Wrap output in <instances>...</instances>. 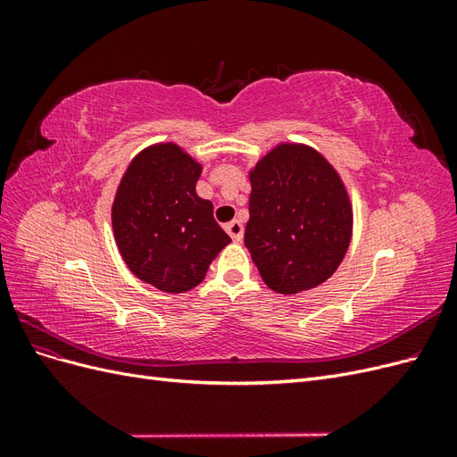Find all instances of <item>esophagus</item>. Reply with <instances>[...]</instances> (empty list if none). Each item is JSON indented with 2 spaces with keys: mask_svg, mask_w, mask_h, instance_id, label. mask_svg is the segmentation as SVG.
Here are the masks:
<instances>
[{
  "mask_svg": "<svg viewBox=\"0 0 457 457\" xmlns=\"http://www.w3.org/2000/svg\"><path fill=\"white\" fill-rule=\"evenodd\" d=\"M225 230L228 232V237L234 240V242H240L244 238V225L240 223V220H230V223L225 227Z\"/></svg>",
  "mask_w": 457,
  "mask_h": 457,
  "instance_id": "1",
  "label": "esophagus"
}]
</instances>
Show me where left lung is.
<instances>
[{"label":"left lung","instance_id":"1","mask_svg":"<svg viewBox=\"0 0 457 457\" xmlns=\"http://www.w3.org/2000/svg\"><path fill=\"white\" fill-rule=\"evenodd\" d=\"M244 244L262 282L294 295L320 286L349 250L353 205L339 173L307 145L282 143L250 171Z\"/></svg>","mask_w":457,"mask_h":457}]
</instances>
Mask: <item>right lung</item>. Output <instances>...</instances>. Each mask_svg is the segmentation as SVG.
Listing matches in <instances>:
<instances>
[{
    "label": "right lung",
    "mask_w": 457,
    "mask_h": 457,
    "mask_svg": "<svg viewBox=\"0 0 457 457\" xmlns=\"http://www.w3.org/2000/svg\"><path fill=\"white\" fill-rule=\"evenodd\" d=\"M202 165L175 143L152 145L123 173L112 204L118 250L129 270L168 294L198 286L230 242L213 204L196 195Z\"/></svg>",
    "instance_id": "add662e5"
}]
</instances>
